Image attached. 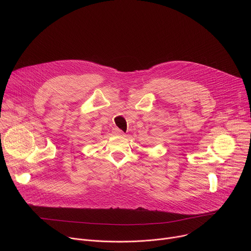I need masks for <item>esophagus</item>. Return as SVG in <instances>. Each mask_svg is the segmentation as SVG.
I'll return each mask as SVG.
<instances>
[{"label": "esophagus", "instance_id": "esophagus-1", "mask_svg": "<svg viewBox=\"0 0 251 251\" xmlns=\"http://www.w3.org/2000/svg\"><path fill=\"white\" fill-rule=\"evenodd\" d=\"M115 135H121V136H123L124 135V132L122 131V130H120V129H114V132H113Z\"/></svg>", "mask_w": 251, "mask_h": 251}]
</instances>
